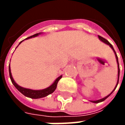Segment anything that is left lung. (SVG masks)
Wrapping results in <instances>:
<instances>
[{"mask_svg": "<svg viewBox=\"0 0 125 125\" xmlns=\"http://www.w3.org/2000/svg\"><path fill=\"white\" fill-rule=\"evenodd\" d=\"M98 38H99L101 40V41H103L104 43H106V44H107V45H109V46H110V47H111V48L113 49V51H114V52H115V53L116 58V62H117V63H118V80H117V83H116V85L115 88V89L113 90V92H111V93H110V94H109V95H108L107 96L104 97V98H102V99L98 100H95V101H91V102H94V103H98V102H102V101H104V100L106 99L109 96L110 94H112V93H113V92H114V90H115L116 89V86H117V85H118V80H119V75H120V68H119V63H118V57H117V55H116V52H115V49H114V48H113V45H111V44H110V43L108 42V41H107V40H106V39L103 38V37H101V36L98 35Z\"/></svg>", "mask_w": 125, "mask_h": 125, "instance_id": "left-lung-1", "label": "left lung"}]
</instances>
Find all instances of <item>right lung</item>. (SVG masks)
I'll return each instance as SVG.
<instances>
[{"instance_id": "obj_1", "label": "right lung", "mask_w": 125, "mask_h": 125, "mask_svg": "<svg viewBox=\"0 0 125 125\" xmlns=\"http://www.w3.org/2000/svg\"><path fill=\"white\" fill-rule=\"evenodd\" d=\"M39 34H40V33H36V34L30 36V37H29L27 38H26V39H27L29 38H32V37H36V36L39 35ZM23 41H24V40H23ZM22 41H21L20 43H19V44H20ZM9 70L10 78L11 80V82H12V83L13 84V85L15 86V88H16L21 93H22L24 96H25L27 97H29V98H34V99L41 98H43V97H45L47 96V95H49V94L53 93V92L55 91V90L56 89V88H57V83H58V82H59V80H60V79L62 78V76H60V77H58L50 86L48 87V88H47L45 89L41 90H33L27 89V88H23V87H21L20 86H19V85L14 81V80H13V78H12V75H11L10 64L9 67Z\"/></svg>"}]
</instances>
